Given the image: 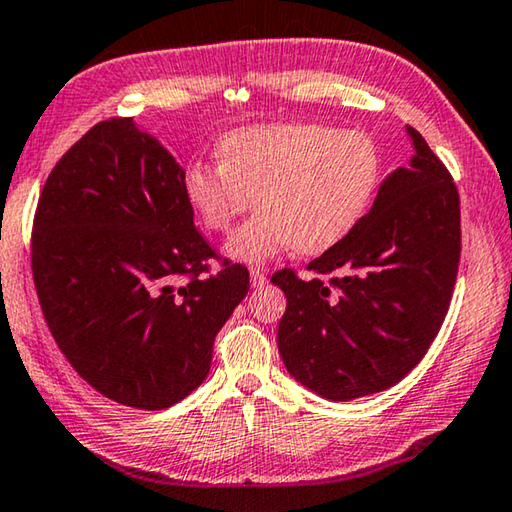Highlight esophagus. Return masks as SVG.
Returning <instances> with one entry per match:
<instances>
[{"instance_id": "34e87169", "label": "esophagus", "mask_w": 512, "mask_h": 512, "mask_svg": "<svg viewBox=\"0 0 512 512\" xmlns=\"http://www.w3.org/2000/svg\"><path fill=\"white\" fill-rule=\"evenodd\" d=\"M249 279H251V285H254V288H263V285L267 283V274L263 270H256V267H251Z\"/></svg>"}]
</instances>
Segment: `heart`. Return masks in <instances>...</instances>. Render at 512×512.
Here are the masks:
<instances>
[{
    "label": "heart",
    "mask_w": 512,
    "mask_h": 512,
    "mask_svg": "<svg viewBox=\"0 0 512 512\" xmlns=\"http://www.w3.org/2000/svg\"><path fill=\"white\" fill-rule=\"evenodd\" d=\"M220 155L188 161L182 188L213 233L261 206L224 247L251 265L294 247L315 256L339 245L369 211L382 177L371 134L326 123L247 125L220 141Z\"/></svg>",
    "instance_id": "b5f03b06"
}]
</instances>
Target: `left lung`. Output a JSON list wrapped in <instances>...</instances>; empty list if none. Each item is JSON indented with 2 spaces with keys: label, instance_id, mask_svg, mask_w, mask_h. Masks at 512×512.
<instances>
[{
  "label": "left lung",
  "instance_id": "8db88e82",
  "mask_svg": "<svg viewBox=\"0 0 512 512\" xmlns=\"http://www.w3.org/2000/svg\"><path fill=\"white\" fill-rule=\"evenodd\" d=\"M384 179L371 211L308 270L272 276L288 297L279 353L294 380L346 402L398 384L423 360L452 301L461 258L459 191L423 134Z\"/></svg>",
  "mask_w": 512,
  "mask_h": 512
}]
</instances>
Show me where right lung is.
Returning a JSON list of instances; mask_svg holds the SVG:
<instances>
[{
  "instance_id": "right-lung-1",
  "label": "right lung",
  "mask_w": 512,
  "mask_h": 512,
  "mask_svg": "<svg viewBox=\"0 0 512 512\" xmlns=\"http://www.w3.org/2000/svg\"><path fill=\"white\" fill-rule=\"evenodd\" d=\"M182 177L155 137L110 119L60 157L35 209L31 267L51 335L80 378L125 407L166 409L200 387L249 290L245 265L211 274Z\"/></svg>"
}]
</instances>
